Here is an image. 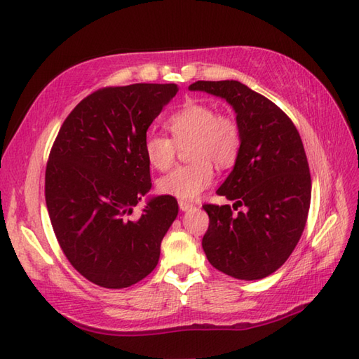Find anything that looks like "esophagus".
<instances>
[{"label": "esophagus", "mask_w": 359, "mask_h": 359, "mask_svg": "<svg viewBox=\"0 0 359 359\" xmlns=\"http://www.w3.org/2000/svg\"><path fill=\"white\" fill-rule=\"evenodd\" d=\"M179 207H180L182 211H189V210L194 208V205L189 203V202H185V201H180L179 202Z\"/></svg>", "instance_id": "34e87169"}]
</instances>
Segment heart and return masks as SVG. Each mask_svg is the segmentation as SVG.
<instances>
[{
  "mask_svg": "<svg viewBox=\"0 0 359 359\" xmlns=\"http://www.w3.org/2000/svg\"><path fill=\"white\" fill-rule=\"evenodd\" d=\"M170 137L148 134L144 156L152 168L166 171L174 163L177 147H188L191 165L179 166L158 180V191L177 199H196L215 180L212 165L230 168L241 151L238 121L226 114H217L210 104L189 102L168 117Z\"/></svg>",
  "mask_w": 359,
  "mask_h": 359,
  "instance_id": "heart-1",
  "label": "heart"
}]
</instances>
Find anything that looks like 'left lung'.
Here are the masks:
<instances>
[{
    "mask_svg": "<svg viewBox=\"0 0 359 359\" xmlns=\"http://www.w3.org/2000/svg\"><path fill=\"white\" fill-rule=\"evenodd\" d=\"M188 89L226 100L241 129L238 160L216 193L243 211L203 205L210 225L202 248L228 276H270L293 253L309 216L311 179L301 135L284 111L241 81H196Z\"/></svg>",
    "mask_w": 359,
    "mask_h": 359,
    "instance_id": "left-lung-1",
    "label": "left lung"
}]
</instances>
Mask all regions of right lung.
I'll return each instance as SVG.
<instances>
[{
  "label": "right lung",
  "instance_id": "add662e5",
  "mask_svg": "<svg viewBox=\"0 0 359 359\" xmlns=\"http://www.w3.org/2000/svg\"><path fill=\"white\" fill-rule=\"evenodd\" d=\"M177 85L104 88L88 95L60 128L46 168V205L57 241L81 276L125 288L156 269L160 243L177 217L172 196L149 197L144 139Z\"/></svg>",
  "mask_w": 359,
  "mask_h": 359
}]
</instances>
